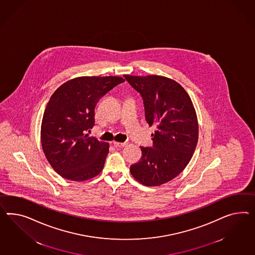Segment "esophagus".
Listing matches in <instances>:
<instances>
[{
  "label": "esophagus",
  "mask_w": 255,
  "mask_h": 255,
  "mask_svg": "<svg viewBox=\"0 0 255 255\" xmlns=\"http://www.w3.org/2000/svg\"><path fill=\"white\" fill-rule=\"evenodd\" d=\"M113 145H115V146H119V147H124V146H126V145H128V143H127V142H124V143L114 142V143H113Z\"/></svg>",
  "instance_id": "obj_1"
}]
</instances>
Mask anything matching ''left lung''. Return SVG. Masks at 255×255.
Segmentation results:
<instances>
[{"label":"left lung","instance_id":"1","mask_svg":"<svg viewBox=\"0 0 255 255\" xmlns=\"http://www.w3.org/2000/svg\"><path fill=\"white\" fill-rule=\"evenodd\" d=\"M140 93L145 121L156 126L153 146H140L142 157L130 167L142 185L158 186L175 178L192 158L199 124L191 98L179 83L164 76L124 75Z\"/></svg>","mask_w":255,"mask_h":255}]
</instances>
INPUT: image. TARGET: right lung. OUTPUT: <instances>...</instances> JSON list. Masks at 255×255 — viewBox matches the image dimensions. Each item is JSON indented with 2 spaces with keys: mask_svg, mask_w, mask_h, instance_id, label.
Segmentation results:
<instances>
[{
  "mask_svg": "<svg viewBox=\"0 0 255 255\" xmlns=\"http://www.w3.org/2000/svg\"><path fill=\"white\" fill-rule=\"evenodd\" d=\"M124 79L78 77L50 97L41 121L42 150L50 165L66 179L86 181L103 170L110 144L89 136L98 100Z\"/></svg>",
  "mask_w": 255,
  "mask_h": 255,
  "instance_id": "add662e5",
  "label": "right lung"
}]
</instances>
